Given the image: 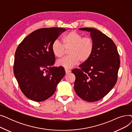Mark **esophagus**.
Listing matches in <instances>:
<instances>
[{
    "instance_id": "34e87169",
    "label": "esophagus",
    "mask_w": 132,
    "mask_h": 132,
    "mask_svg": "<svg viewBox=\"0 0 132 132\" xmlns=\"http://www.w3.org/2000/svg\"><path fill=\"white\" fill-rule=\"evenodd\" d=\"M65 72H66V73H70V72H71V71L70 70H67V69H65Z\"/></svg>"
}]
</instances>
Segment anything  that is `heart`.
Listing matches in <instances>:
<instances>
[{
	"label": "heart",
	"instance_id": "heart-1",
	"mask_svg": "<svg viewBox=\"0 0 132 132\" xmlns=\"http://www.w3.org/2000/svg\"><path fill=\"white\" fill-rule=\"evenodd\" d=\"M64 44L58 40H55L52 44L51 50L55 57L60 58L64 55L65 49H69V56L57 60L58 66L70 69L79 64V61L85 62L90 57L94 50V42L90 37H83L79 32L71 31L63 38Z\"/></svg>",
	"mask_w": 132,
	"mask_h": 132
}]
</instances>
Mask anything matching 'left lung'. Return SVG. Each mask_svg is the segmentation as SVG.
<instances>
[{"label":"left lung","mask_w":132,"mask_h":132,"mask_svg":"<svg viewBox=\"0 0 132 132\" xmlns=\"http://www.w3.org/2000/svg\"><path fill=\"white\" fill-rule=\"evenodd\" d=\"M79 29L90 33L94 50L89 59L74 69V90L79 97L89 102L103 98L113 88L120 66L119 55L113 40L92 28Z\"/></svg>","instance_id":"left-lung-1"}]
</instances>
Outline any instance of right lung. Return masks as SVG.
<instances>
[{
	"mask_svg": "<svg viewBox=\"0 0 132 132\" xmlns=\"http://www.w3.org/2000/svg\"><path fill=\"white\" fill-rule=\"evenodd\" d=\"M65 30L62 28H40L22 41L15 53L14 74L23 94L29 99L42 102L52 96L64 77L61 67H52L55 60L51 46Z\"/></svg>",
	"mask_w": 132,
	"mask_h": 132,
	"instance_id": "add662e5",
	"label": "right lung"
}]
</instances>
